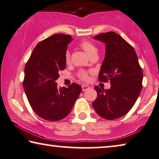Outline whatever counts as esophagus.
I'll return each instance as SVG.
<instances>
[{"label":"esophagus","instance_id":"obj_1","mask_svg":"<svg viewBox=\"0 0 159 159\" xmlns=\"http://www.w3.org/2000/svg\"><path fill=\"white\" fill-rule=\"evenodd\" d=\"M82 90L83 91H86L87 90V89H89L90 87H89V86H88V85H86V84H83L82 86Z\"/></svg>","mask_w":159,"mask_h":159}]
</instances>
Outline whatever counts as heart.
<instances>
[{"label": "heart", "mask_w": 159, "mask_h": 159, "mask_svg": "<svg viewBox=\"0 0 159 159\" xmlns=\"http://www.w3.org/2000/svg\"><path fill=\"white\" fill-rule=\"evenodd\" d=\"M80 47L82 48L84 51L88 54V56L92 58V57H97L98 55V48H97L95 43L89 41H82L81 42L79 43ZM64 59H65L66 64H69L70 62V53L68 51L65 53V57H64ZM78 77L82 80H88V74L87 72H84V71H80L78 72Z\"/></svg>", "instance_id": "obj_1"}]
</instances>
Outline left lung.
Returning a JSON list of instances; mask_svg holds the SVG:
<instances>
[{"label":"left lung","mask_w":159,"mask_h":159,"mask_svg":"<svg viewBox=\"0 0 159 159\" xmlns=\"http://www.w3.org/2000/svg\"><path fill=\"white\" fill-rule=\"evenodd\" d=\"M95 39L105 43V57L99 81L110 82V89L95 87L98 93L93 102L97 113L106 120L121 118L130 111L142 89L143 71L135 50L113 31L100 34Z\"/></svg>","instance_id":"obj_1"}]
</instances>
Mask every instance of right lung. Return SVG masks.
<instances>
[{
	"label": "right lung",
	"instance_id": "add662e5",
	"mask_svg": "<svg viewBox=\"0 0 159 159\" xmlns=\"http://www.w3.org/2000/svg\"><path fill=\"white\" fill-rule=\"evenodd\" d=\"M72 41L70 35L57 34L40 41L25 66L23 85L27 99L36 114L46 120L66 118L82 91L77 83L59 88L56 82L59 71L66 68L64 57Z\"/></svg>",
	"mask_w": 159,
	"mask_h": 159
}]
</instances>
